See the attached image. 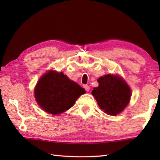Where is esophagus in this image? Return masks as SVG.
Here are the masks:
<instances>
[{"label": "esophagus", "mask_w": 160, "mask_h": 160, "mask_svg": "<svg viewBox=\"0 0 160 160\" xmlns=\"http://www.w3.org/2000/svg\"><path fill=\"white\" fill-rule=\"evenodd\" d=\"M83 87H84V89H85L87 91H89L90 87H89V85H86V84H84V85H83Z\"/></svg>", "instance_id": "1"}]
</instances>
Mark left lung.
Instances as JSON below:
<instances>
[{
	"label": "left lung",
	"instance_id": "obj_1",
	"mask_svg": "<svg viewBox=\"0 0 160 160\" xmlns=\"http://www.w3.org/2000/svg\"><path fill=\"white\" fill-rule=\"evenodd\" d=\"M99 86L92 93L100 108L105 113L116 115L127 106L131 96V89L122 78L108 74L99 78Z\"/></svg>",
	"mask_w": 160,
	"mask_h": 160
}]
</instances>
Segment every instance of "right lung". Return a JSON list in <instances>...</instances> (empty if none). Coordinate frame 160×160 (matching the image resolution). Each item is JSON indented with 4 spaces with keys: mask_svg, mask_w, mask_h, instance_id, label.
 <instances>
[{
    "mask_svg": "<svg viewBox=\"0 0 160 160\" xmlns=\"http://www.w3.org/2000/svg\"><path fill=\"white\" fill-rule=\"evenodd\" d=\"M34 92L37 102L44 111L59 115L72 107L85 90L62 72L50 71L40 78Z\"/></svg>",
    "mask_w": 160,
    "mask_h": 160,
    "instance_id": "1",
    "label": "right lung"
}]
</instances>
